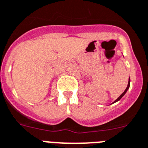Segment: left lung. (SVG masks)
<instances>
[{
    "instance_id": "obj_1",
    "label": "left lung",
    "mask_w": 148,
    "mask_h": 148,
    "mask_svg": "<svg viewBox=\"0 0 148 148\" xmlns=\"http://www.w3.org/2000/svg\"><path fill=\"white\" fill-rule=\"evenodd\" d=\"M129 86H130V79H129V80H128V86H127V87H126L125 90L124 92H123V93H122V94H121V96H120V97H119V98H118V99H116V101L114 102V103H116V102L119 101V99H121V98H122V97H123V96H124L125 94V93H126V92H127V90H128V89L129 88Z\"/></svg>"
}]
</instances>
